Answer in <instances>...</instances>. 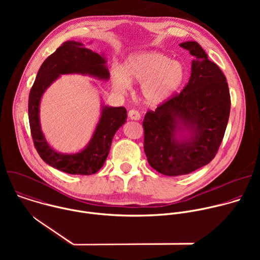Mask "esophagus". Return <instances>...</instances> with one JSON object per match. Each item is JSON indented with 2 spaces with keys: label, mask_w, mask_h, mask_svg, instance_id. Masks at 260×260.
<instances>
[{
  "label": "esophagus",
  "mask_w": 260,
  "mask_h": 260,
  "mask_svg": "<svg viewBox=\"0 0 260 260\" xmlns=\"http://www.w3.org/2000/svg\"><path fill=\"white\" fill-rule=\"evenodd\" d=\"M128 117L131 120H140L141 119V115L136 110H131L128 111Z\"/></svg>",
  "instance_id": "obj_1"
}]
</instances>
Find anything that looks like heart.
Instances as JSON below:
<instances>
[{
	"label": "heart",
	"instance_id": "obj_1",
	"mask_svg": "<svg viewBox=\"0 0 260 260\" xmlns=\"http://www.w3.org/2000/svg\"><path fill=\"white\" fill-rule=\"evenodd\" d=\"M186 77L183 63L166 54L150 50L132 53L121 68L111 73L113 87L126 92L131 83H140V95L147 106H157L170 100Z\"/></svg>",
	"mask_w": 260,
	"mask_h": 260
}]
</instances>
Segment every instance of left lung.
Returning a JSON list of instances; mask_svg holds the SVG:
<instances>
[{"label": "left lung", "instance_id": "8db88e82", "mask_svg": "<svg viewBox=\"0 0 260 260\" xmlns=\"http://www.w3.org/2000/svg\"><path fill=\"white\" fill-rule=\"evenodd\" d=\"M193 56L184 89L143 121L148 162L166 176L189 174L208 165L223 139L231 112L224 74L196 41L180 44Z\"/></svg>", "mask_w": 260, "mask_h": 260}]
</instances>
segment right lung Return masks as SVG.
Returning a JSON list of instances; mask_svg holds the SVG:
<instances>
[{
    "mask_svg": "<svg viewBox=\"0 0 260 260\" xmlns=\"http://www.w3.org/2000/svg\"><path fill=\"white\" fill-rule=\"evenodd\" d=\"M105 53H96L76 41H67L48 56L37 74L28 96V120L32 141L40 157L50 167L72 175L95 174L105 164L115 133L127 118L123 107L101 104V114L86 146L76 153H61L48 144L40 122V103L47 88L61 75L78 74L108 81Z\"/></svg>",
    "mask_w": 260,
    "mask_h": 260,
    "instance_id": "right-lung-1",
    "label": "right lung"
}]
</instances>
